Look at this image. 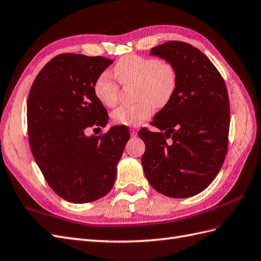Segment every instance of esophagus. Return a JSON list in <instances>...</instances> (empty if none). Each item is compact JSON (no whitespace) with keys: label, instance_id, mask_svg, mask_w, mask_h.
Returning a JSON list of instances; mask_svg holds the SVG:
<instances>
[{"label":"esophagus","instance_id":"obj_1","mask_svg":"<svg viewBox=\"0 0 261 261\" xmlns=\"http://www.w3.org/2000/svg\"><path fill=\"white\" fill-rule=\"evenodd\" d=\"M130 135H131V137H132V138L137 137V130H135V129H130Z\"/></svg>","mask_w":261,"mask_h":261}]
</instances>
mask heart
<instances>
[{
    "mask_svg": "<svg viewBox=\"0 0 261 261\" xmlns=\"http://www.w3.org/2000/svg\"><path fill=\"white\" fill-rule=\"evenodd\" d=\"M115 72L121 84H137V98L141 101L121 106L112 112L118 124L137 126L148 120L154 106L168 103L176 88L177 75L171 63L161 59L128 55L115 66ZM93 92L106 107H115L119 98V85L109 71H103L93 84Z\"/></svg>",
    "mask_w": 261,
    "mask_h": 261,
    "instance_id": "obj_1",
    "label": "heart"
}]
</instances>
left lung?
I'll return each instance as SVG.
<instances>
[{"label":"left lung","mask_w":261,"mask_h":261,"mask_svg":"<svg viewBox=\"0 0 261 261\" xmlns=\"http://www.w3.org/2000/svg\"><path fill=\"white\" fill-rule=\"evenodd\" d=\"M150 55L174 66L177 83L151 122L159 132L143 128L138 133L145 143L144 174L165 196H194L213 182L226 156L230 122L226 85L204 53L188 43L166 42Z\"/></svg>","instance_id":"1"}]
</instances>
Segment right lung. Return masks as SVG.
<instances>
[{
	"mask_svg": "<svg viewBox=\"0 0 261 261\" xmlns=\"http://www.w3.org/2000/svg\"><path fill=\"white\" fill-rule=\"evenodd\" d=\"M112 63L101 56L61 54L43 67L30 90L33 156L51 190L70 203H89L108 194L130 139L125 125L111 126L103 136L85 135L87 128L108 122L93 84Z\"/></svg>",
	"mask_w": 261,
	"mask_h": 261,
	"instance_id": "1",
	"label": "right lung"
}]
</instances>
